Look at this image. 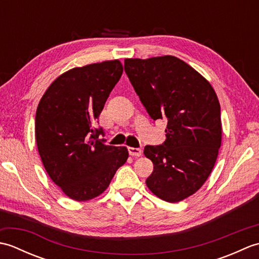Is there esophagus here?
I'll return each mask as SVG.
<instances>
[{"instance_id": "34e87169", "label": "esophagus", "mask_w": 259, "mask_h": 259, "mask_svg": "<svg viewBox=\"0 0 259 259\" xmlns=\"http://www.w3.org/2000/svg\"><path fill=\"white\" fill-rule=\"evenodd\" d=\"M128 150H129L130 156H134V157H140V156H142V149H140V148L129 147Z\"/></svg>"}]
</instances>
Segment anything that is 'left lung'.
Segmentation results:
<instances>
[{
	"mask_svg": "<svg viewBox=\"0 0 259 259\" xmlns=\"http://www.w3.org/2000/svg\"><path fill=\"white\" fill-rule=\"evenodd\" d=\"M124 71L151 119L167 120L163 144L145 147L153 163L147 187L164 201L184 200L205 184L222 146L216 92L198 71L174 56L125 59Z\"/></svg>",
	"mask_w": 259,
	"mask_h": 259,
	"instance_id": "obj_1",
	"label": "left lung"
}]
</instances>
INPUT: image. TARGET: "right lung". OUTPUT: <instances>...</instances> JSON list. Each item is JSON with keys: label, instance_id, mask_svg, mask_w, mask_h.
Wrapping results in <instances>:
<instances>
[{"label": "right lung", "instance_id": "add662e5", "mask_svg": "<svg viewBox=\"0 0 259 259\" xmlns=\"http://www.w3.org/2000/svg\"><path fill=\"white\" fill-rule=\"evenodd\" d=\"M122 72L119 60L70 69L52 82L38 102V155L53 183L73 200L101 195L129 157L126 147L98 140L103 131L95 128Z\"/></svg>", "mask_w": 259, "mask_h": 259}]
</instances>
